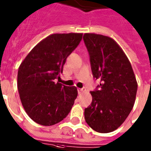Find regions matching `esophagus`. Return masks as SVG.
I'll return each mask as SVG.
<instances>
[{
  "label": "esophagus",
  "mask_w": 151,
  "mask_h": 151,
  "mask_svg": "<svg viewBox=\"0 0 151 151\" xmlns=\"http://www.w3.org/2000/svg\"><path fill=\"white\" fill-rule=\"evenodd\" d=\"M78 94H82V93H83V92L85 91V89H84V88H78Z\"/></svg>",
  "instance_id": "34e87169"
}]
</instances>
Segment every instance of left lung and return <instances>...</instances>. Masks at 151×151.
Returning a JSON list of instances; mask_svg holds the SVG:
<instances>
[{"label": "left lung", "mask_w": 151, "mask_h": 151, "mask_svg": "<svg viewBox=\"0 0 151 151\" xmlns=\"http://www.w3.org/2000/svg\"><path fill=\"white\" fill-rule=\"evenodd\" d=\"M93 76L101 80L91 91V104L85 109L88 125L100 133L118 129L132 110L138 83L132 67L120 46L108 36L85 33Z\"/></svg>", "instance_id": "obj_1"}]
</instances>
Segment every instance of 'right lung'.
<instances>
[{
  "label": "right lung",
  "instance_id": "add662e5",
  "mask_svg": "<svg viewBox=\"0 0 151 151\" xmlns=\"http://www.w3.org/2000/svg\"><path fill=\"white\" fill-rule=\"evenodd\" d=\"M82 33H57L41 40L19 67L17 88L24 110L36 123L55 125L71 110L78 95L76 86L54 82Z\"/></svg>",
  "mask_w": 151,
  "mask_h": 151
}]
</instances>
